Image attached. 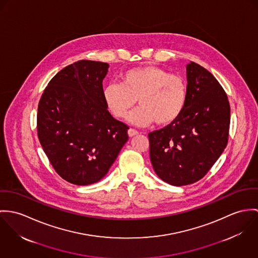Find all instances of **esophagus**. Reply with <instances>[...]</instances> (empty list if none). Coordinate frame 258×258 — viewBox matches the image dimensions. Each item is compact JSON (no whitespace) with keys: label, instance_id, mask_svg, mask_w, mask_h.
I'll return each instance as SVG.
<instances>
[{"label":"esophagus","instance_id":"34e87169","mask_svg":"<svg viewBox=\"0 0 258 258\" xmlns=\"http://www.w3.org/2000/svg\"><path fill=\"white\" fill-rule=\"evenodd\" d=\"M127 135H128L130 138H133V137L138 136V135H139V132L136 131V130H134V128H130V130L127 131Z\"/></svg>","mask_w":258,"mask_h":258}]
</instances>
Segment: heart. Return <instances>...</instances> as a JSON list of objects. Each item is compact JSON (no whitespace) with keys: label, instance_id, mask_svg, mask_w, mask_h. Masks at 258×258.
I'll return each instance as SVG.
<instances>
[{"label":"heart","instance_id":"obj_1","mask_svg":"<svg viewBox=\"0 0 258 258\" xmlns=\"http://www.w3.org/2000/svg\"><path fill=\"white\" fill-rule=\"evenodd\" d=\"M103 97L115 117H125L138 100L141 107L127 116L131 123L145 126L155 121L158 125H167L183 112L187 86L180 76L160 67L143 66L125 71L121 84L105 87Z\"/></svg>","mask_w":258,"mask_h":258}]
</instances>
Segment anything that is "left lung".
I'll return each instance as SVG.
<instances>
[{
	"label": "left lung",
	"mask_w": 258,
	"mask_h": 258,
	"mask_svg": "<svg viewBox=\"0 0 258 258\" xmlns=\"http://www.w3.org/2000/svg\"><path fill=\"white\" fill-rule=\"evenodd\" d=\"M187 101L179 117L148 134L150 161L157 176L173 186L202 179L225 150L229 100L218 80L195 62L186 66Z\"/></svg>",
	"instance_id": "obj_1"
}]
</instances>
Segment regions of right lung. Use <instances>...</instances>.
Returning <instances> with one entry per match:
<instances>
[{
    "label": "right lung",
    "instance_id": "right-lung-1",
    "mask_svg": "<svg viewBox=\"0 0 258 258\" xmlns=\"http://www.w3.org/2000/svg\"><path fill=\"white\" fill-rule=\"evenodd\" d=\"M109 64L80 60L45 88L37 109V136L55 171L80 186L100 181L127 142L128 126L113 117L103 97Z\"/></svg>",
    "mask_w": 258,
    "mask_h": 258
}]
</instances>
